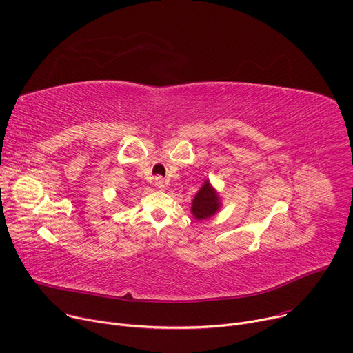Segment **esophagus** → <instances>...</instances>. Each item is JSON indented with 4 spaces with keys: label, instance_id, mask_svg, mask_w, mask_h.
Here are the masks:
<instances>
[{
    "label": "esophagus",
    "instance_id": "34e87169",
    "mask_svg": "<svg viewBox=\"0 0 353 353\" xmlns=\"http://www.w3.org/2000/svg\"><path fill=\"white\" fill-rule=\"evenodd\" d=\"M163 183H165V181H163V177H161V176H157V177H155V185H157V187L162 188V187H163Z\"/></svg>",
    "mask_w": 353,
    "mask_h": 353
}]
</instances>
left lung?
Here are the masks:
<instances>
[{"instance_id": "left-lung-1", "label": "left lung", "mask_w": 353, "mask_h": 353, "mask_svg": "<svg viewBox=\"0 0 353 353\" xmlns=\"http://www.w3.org/2000/svg\"><path fill=\"white\" fill-rule=\"evenodd\" d=\"M219 207H221V203H219L218 194L211 187L210 181H205V184L201 187V190L192 199V207H191L192 215L198 221L207 219V218H211L214 214H216Z\"/></svg>"}]
</instances>
